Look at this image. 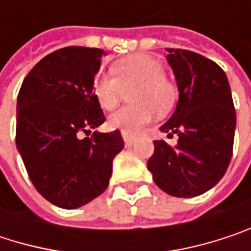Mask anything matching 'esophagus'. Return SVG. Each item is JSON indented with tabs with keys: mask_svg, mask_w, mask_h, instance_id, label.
<instances>
[{
	"mask_svg": "<svg viewBox=\"0 0 251 251\" xmlns=\"http://www.w3.org/2000/svg\"><path fill=\"white\" fill-rule=\"evenodd\" d=\"M122 138H124V141H125V145H132L133 144V141H135V136H132V135H129V133H126V132H122Z\"/></svg>",
	"mask_w": 251,
	"mask_h": 251,
	"instance_id": "1",
	"label": "esophagus"
}]
</instances>
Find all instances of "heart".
Segmentation results:
<instances>
[{
	"mask_svg": "<svg viewBox=\"0 0 251 251\" xmlns=\"http://www.w3.org/2000/svg\"><path fill=\"white\" fill-rule=\"evenodd\" d=\"M113 76H99L94 81V94L106 110L115 109L127 90L130 104L109 116L107 125L126 133H136L154 118L163 115L176 101L177 91L163 74V65L147 55H130L112 67Z\"/></svg>",
	"mask_w": 251,
	"mask_h": 251,
	"instance_id": "b5f03b06",
	"label": "heart"
}]
</instances>
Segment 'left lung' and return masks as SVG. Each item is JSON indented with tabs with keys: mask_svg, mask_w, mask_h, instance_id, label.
Masks as SVG:
<instances>
[{
	"mask_svg": "<svg viewBox=\"0 0 251 251\" xmlns=\"http://www.w3.org/2000/svg\"><path fill=\"white\" fill-rule=\"evenodd\" d=\"M178 100L160 127L178 141H154L148 160L155 184L176 198H193L212 189L226 175L234 144L235 110L226 73L214 61L184 49H167Z\"/></svg>",
	"mask_w": 251,
	"mask_h": 251,
	"instance_id": "8db88e82",
	"label": "left lung"
}]
</instances>
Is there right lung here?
<instances>
[{"mask_svg":"<svg viewBox=\"0 0 251 251\" xmlns=\"http://www.w3.org/2000/svg\"><path fill=\"white\" fill-rule=\"evenodd\" d=\"M104 55L97 48L58 49L33 67L17 97L16 144L25 170L37 192L64 209L101 195L124 150L119 130L79 138L106 121L94 94Z\"/></svg>","mask_w":251,"mask_h":251,"instance_id":"1","label":"right lung"}]
</instances>
